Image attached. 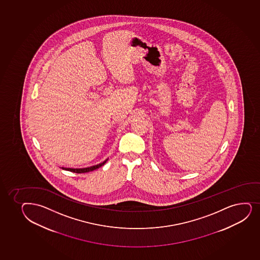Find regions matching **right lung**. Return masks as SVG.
<instances>
[{"label": "right lung", "instance_id": "obj_1", "mask_svg": "<svg viewBox=\"0 0 260 260\" xmlns=\"http://www.w3.org/2000/svg\"><path fill=\"white\" fill-rule=\"evenodd\" d=\"M108 158H107L106 160L102 162V163H100V164L95 165V166H92V167H84V168H69V167H61L63 170L66 171H70V172H73V173H88V172H91V171L96 170V169H98L99 167H102L103 165L106 164V162L108 161Z\"/></svg>", "mask_w": 260, "mask_h": 260}]
</instances>
